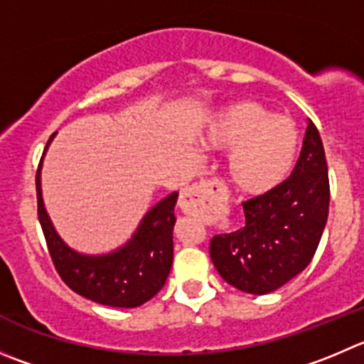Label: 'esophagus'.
<instances>
[{
	"label": "esophagus",
	"instance_id": "obj_1",
	"mask_svg": "<svg viewBox=\"0 0 364 364\" xmlns=\"http://www.w3.org/2000/svg\"><path fill=\"white\" fill-rule=\"evenodd\" d=\"M180 207L195 216L213 213L223 218L227 213V196L218 180H202L182 191Z\"/></svg>",
	"mask_w": 364,
	"mask_h": 364
}]
</instances>
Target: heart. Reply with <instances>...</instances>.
<instances>
[{
    "instance_id": "1",
    "label": "heart",
    "mask_w": 364,
    "mask_h": 364,
    "mask_svg": "<svg viewBox=\"0 0 364 364\" xmlns=\"http://www.w3.org/2000/svg\"><path fill=\"white\" fill-rule=\"evenodd\" d=\"M200 143L207 150H228L227 180L243 196H264L279 189L300 155L296 124L252 100L221 107L203 128Z\"/></svg>"
}]
</instances>
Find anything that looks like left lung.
Masks as SVG:
<instances>
[{"label":"left lung","instance_id":"1","mask_svg":"<svg viewBox=\"0 0 364 364\" xmlns=\"http://www.w3.org/2000/svg\"><path fill=\"white\" fill-rule=\"evenodd\" d=\"M328 169L316 127L307 119L299 162L279 189L243 203V228L218 234L210 259L230 286L266 295L306 269L328 216Z\"/></svg>","mask_w":364,"mask_h":364}]
</instances>
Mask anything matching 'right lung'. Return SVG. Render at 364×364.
I'll return each mask as SVG.
<instances>
[{
  "label": "right lung",
  "instance_id": "right-lung-1",
  "mask_svg": "<svg viewBox=\"0 0 364 364\" xmlns=\"http://www.w3.org/2000/svg\"><path fill=\"white\" fill-rule=\"evenodd\" d=\"M55 134L46 144L50 148ZM37 169V213L58 275L78 295L110 307H139L164 286L173 264V227L178 193L155 203L121 247L105 254H84L69 247L55 228L43 198Z\"/></svg>",
  "mask_w": 364,
  "mask_h": 364
}]
</instances>
